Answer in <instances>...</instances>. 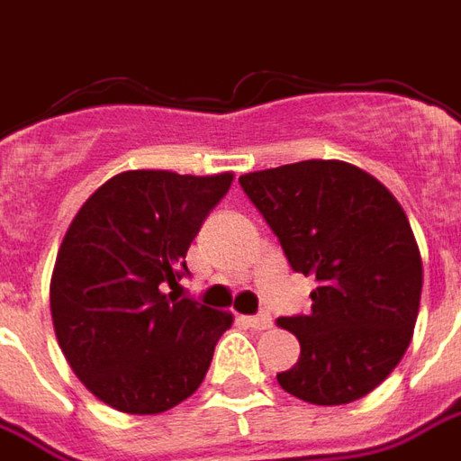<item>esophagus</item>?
<instances>
[{"label":"esophagus","instance_id":"esophagus-1","mask_svg":"<svg viewBox=\"0 0 461 461\" xmlns=\"http://www.w3.org/2000/svg\"><path fill=\"white\" fill-rule=\"evenodd\" d=\"M244 321L249 323L251 329H257V330H264L271 326V316L269 313H264V311H261V313H257V316H247Z\"/></svg>","mask_w":461,"mask_h":461}]
</instances>
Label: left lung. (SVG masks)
<instances>
[{
    "label": "left lung",
    "instance_id": "8db88e82",
    "mask_svg": "<svg viewBox=\"0 0 461 461\" xmlns=\"http://www.w3.org/2000/svg\"><path fill=\"white\" fill-rule=\"evenodd\" d=\"M291 269L316 279L311 311L279 319L301 343L276 375L289 395L346 405L385 380L412 340L422 259L405 212L380 182L340 160L241 175Z\"/></svg>",
    "mask_w": 461,
    "mask_h": 461
}]
</instances>
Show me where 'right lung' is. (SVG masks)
I'll return each instance as SVG.
<instances>
[{
	"label": "right lung",
	"instance_id": "obj_1",
	"mask_svg": "<svg viewBox=\"0 0 461 461\" xmlns=\"http://www.w3.org/2000/svg\"><path fill=\"white\" fill-rule=\"evenodd\" d=\"M231 172H121L86 200L51 276V316L68 366L105 405L158 415L200 387L231 313L165 294L190 276L187 249Z\"/></svg>",
	"mask_w": 461,
	"mask_h": 461
}]
</instances>
